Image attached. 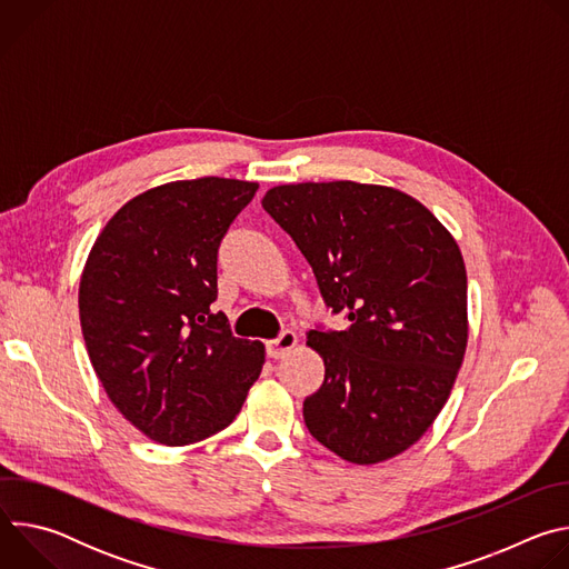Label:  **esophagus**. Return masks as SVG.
Masks as SVG:
<instances>
[{
	"label": "esophagus",
	"mask_w": 569,
	"mask_h": 569,
	"mask_svg": "<svg viewBox=\"0 0 569 569\" xmlns=\"http://www.w3.org/2000/svg\"><path fill=\"white\" fill-rule=\"evenodd\" d=\"M295 347H297L295 331H283V333H279V338H274L266 345V351H268V358L277 360V358H283Z\"/></svg>",
	"instance_id": "obj_1"
}]
</instances>
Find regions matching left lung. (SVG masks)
<instances>
[{
	"instance_id": "8db88e82",
	"label": "left lung",
	"mask_w": 569,
	"mask_h": 569,
	"mask_svg": "<svg viewBox=\"0 0 569 569\" xmlns=\"http://www.w3.org/2000/svg\"><path fill=\"white\" fill-rule=\"evenodd\" d=\"M263 209L295 240L345 331L308 333L323 382L303 400L308 432L351 463L417 443L463 360L466 268L455 238L415 198L358 182L274 187Z\"/></svg>"
}]
</instances>
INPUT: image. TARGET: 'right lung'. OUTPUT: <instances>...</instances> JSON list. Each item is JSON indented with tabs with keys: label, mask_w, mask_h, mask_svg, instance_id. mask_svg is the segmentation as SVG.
<instances>
[{
	"label": "right lung",
	"mask_w": 569,
	"mask_h": 569,
	"mask_svg": "<svg viewBox=\"0 0 569 569\" xmlns=\"http://www.w3.org/2000/svg\"><path fill=\"white\" fill-rule=\"evenodd\" d=\"M259 184L200 178L126 202L99 233L78 308L92 367L146 437L187 446L224 430L263 367L233 338L218 297V248Z\"/></svg>",
	"instance_id": "add662e5"
}]
</instances>
